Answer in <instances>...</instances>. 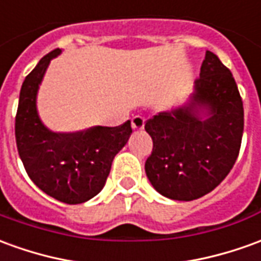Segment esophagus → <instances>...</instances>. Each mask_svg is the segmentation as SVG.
Instances as JSON below:
<instances>
[{"mask_svg": "<svg viewBox=\"0 0 261 261\" xmlns=\"http://www.w3.org/2000/svg\"><path fill=\"white\" fill-rule=\"evenodd\" d=\"M144 124H145V120H144L143 116H134L131 120V125L134 130H143Z\"/></svg>", "mask_w": 261, "mask_h": 261, "instance_id": "1", "label": "esophagus"}]
</instances>
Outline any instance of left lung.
I'll return each instance as SVG.
<instances>
[{
	"instance_id": "1",
	"label": "left lung",
	"mask_w": 261,
	"mask_h": 261,
	"mask_svg": "<svg viewBox=\"0 0 261 261\" xmlns=\"http://www.w3.org/2000/svg\"><path fill=\"white\" fill-rule=\"evenodd\" d=\"M243 125V101L232 72L206 50L187 105L145 123L154 144L145 161L151 185L174 200L209 194L238 160Z\"/></svg>"
}]
</instances>
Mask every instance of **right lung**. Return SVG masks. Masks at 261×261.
Listing matches in <instances>:
<instances>
[{"label":"right lung","instance_id":"1","mask_svg":"<svg viewBox=\"0 0 261 261\" xmlns=\"http://www.w3.org/2000/svg\"><path fill=\"white\" fill-rule=\"evenodd\" d=\"M61 52L55 49L43 56L23 80L15 138L25 171L36 187L63 203L76 205L103 189L113 160L133 130L130 120L118 127L96 125L77 133H54L43 125L36 110V96L49 63Z\"/></svg>","mask_w":261,"mask_h":261}]
</instances>
